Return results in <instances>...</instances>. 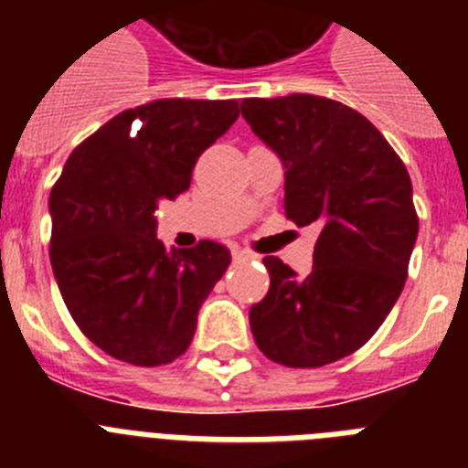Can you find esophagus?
<instances>
[{
    "mask_svg": "<svg viewBox=\"0 0 468 468\" xmlns=\"http://www.w3.org/2000/svg\"><path fill=\"white\" fill-rule=\"evenodd\" d=\"M231 258H234V262H248V260H253L255 255L250 253V250H246V248H234V250H231Z\"/></svg>",
    "mask_w": 468,
    "mask_h": 468,
    "instance_id": "esophagus-1",
    "label": "esophagus"
}]
</instances>
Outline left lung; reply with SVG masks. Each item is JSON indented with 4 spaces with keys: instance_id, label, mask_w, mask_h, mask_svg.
<instances>
[{
    "instance_id": "1",
    "label": "left lung",
    "mask_w": 468,
    "mask_h": 468,
    "mask_svg": "<svg viewBox=\"0 0 468 468\" xmlns=\"http://www.w3.org/2000/svg\"><path fill=\"white\" fill-rule=\"evenodd\" d=\"M241 114L285 168V218L321 229L309 276L264 258L270 291L250 307L255 345L288 367L361 349L399 300L420 218L408 168L361 112L330 98H246Z\"/></svg>"
}]
</instances>
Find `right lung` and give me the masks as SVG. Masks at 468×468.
<instances>
[{
    "label": "right lung",
    "instance_id": "add662e5",
    "mask_svg": "<svg viewBox=\"0 0 468 468\" xmlns=\"http://www.w3.org/2000/svg\"><path fill=\"white\" fill-rule=\"evenodd\" d=\"M239 117V101L161 98L112 117L69 154L48 197L51 267L81 333L117 361L183 356L231 255L204 239L166 250L156 208L189 189L194 164ZM144 126L130 135L133 122Z\"/></svg>",
    "mask_w": 468,
    "mask_h": 468
}]
</instances>
